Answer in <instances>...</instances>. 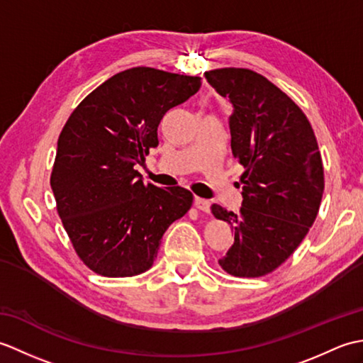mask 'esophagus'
Segmentation results:
<instances>
[{"mask_svg": "<svg viewBox=\"0 0 363 363\" xmlns=\"http://www.w3.org/2000/svg\"><path fill=\"white\" fill-rule=\"evenodd\" d=\"M195 206H196V209L203 211V212H209L211 211V203L207 201V199H204V198L195 196Z\"/></svg>", "mask_w": 363, "mask_h": 363, "instance_id": "1", "label": "esophagus"}]
</instances>
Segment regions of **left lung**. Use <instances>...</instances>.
Instances as JSON below:
<instances>
[{"label": "left lung", "instance_id": "1", "mask_svg": "<svg viewBox=\"0 0 363 363\" xmlns=\"http://www.w3.org/2000/svg\"><path fill=\"white\" fill-rule=\"evenodd\" d=\"M204 76L234 107L230 148L245 167L240 212L212 206L235 234L218 262L233 276L259 277L291 256L317 218L325 190L318 143L303 111L265 76L248 68Z\"/></svg>", "mask_w": 363, "mask_h": 363}]
</instances>
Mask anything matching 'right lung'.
Here are the masks:
<instances>
[{"label":"right lung","instance_id":"add662e5","mask_svg":"<svg viewBox=\"0 0 363 363\" xmlns=\"http://www.w3.org/2000/svg\"><path fill=\"white\" fill-rule=\"evenodd\" d=\"M201 78L135 67L113 74L82 99L57 140L51 189L81 260L95 273L146 272L162 235L194 203L179 186L145 184L135 165L159 145L157 126Z\"/></svg>","mask_w":363,"mask_h":363}]
</instances>
